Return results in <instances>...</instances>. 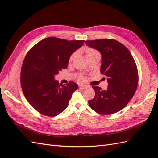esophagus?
Masks as SVG:
<instances>
[{
  "label": "esophagus",
  "mask_w": 158,
  "mask_h": 158,
  "mask_svg": "<svg viewBox=\"0 0 158 158\" xmlns=\"http://www.w3.org/2000/svg\"><path fill=\"white\" fill-rule=\"evenodd\" d=\"M79 89H84L86 88V86L84 85H82V84H79Z\"/></svg>",
  "instance_id": "obj_1"
}]
</instances>
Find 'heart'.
<instances>
[{
  "label": "heart",
  "mask_w": 158,
  "mask_h": 158,
  "mask_svg": "<svg viewBox=\"0 0 158 158\" xmlns=\"http://www.w3.org/2000/svg\"><path fill=\"white\" fill-rule=\"evenodd\" d=\"M96 52H97V51H96L95 49H92V48H87L86 50H85V53H86L87 57L90 56V55L93 54V53H96ZM74 56H75V53H73V54H72L71 56H70V57L69 61H71ZM79 80H81V81H85V78H84V77H81V78L79 79Z\"/></svg>",
  "instance_id": "b5f03b06"
}]
</instances>
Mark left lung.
<instances>
[{
  "mask_svg": "<svg viewBox=\"0 0 158 158\" xmlns=\"http://www.w3.org/2000/svg\"><path fill=\"white\" fill-rule=\"evenodd\" d=\"M85 43L101 53L100 73L107 77L109 83L106 91L92 87L95 96L89 100V105L101 115L118 112L132 98L138 85L139 73L135 60L126 47L116 40L96 39Z\"/></svg>",
  "mask_w": 158,
  "mask_h": 158,
  "instance_id": "obj_1",
  "label": "left lung"
}]
</instances>
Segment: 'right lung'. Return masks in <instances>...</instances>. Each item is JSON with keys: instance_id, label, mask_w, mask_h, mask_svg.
I'll list each match as a JSON object with an SVG mask.
<instances>
[{"instance_id": "add662e5", "label": "right lung", "mask_w": 158, "mask_h": 158, "mask_svg": "<svg viewBox=\"0 0 158 158\" xmlns=\"http://www.w3.org/2000/svg\"><path fill=\"white\" fill-rule=\"evenodd\" d=\"M83 40L67 41L56 37L41 40L29 50L21 69L20 82L28 102L42 115L55 117L66 109L78 85L60 84L54 75L66 69L70 55Z\"/></svg>"}]
</instances>
